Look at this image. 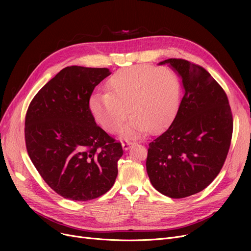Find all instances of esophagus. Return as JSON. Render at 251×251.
Listing matches in <instances>:
<instances>
[{
    "instance_id": "34e87169",
    "label": "esophagus",
    "mask_w": 251,
    "mask_h": 251,
    "mask_svg": "<svg viewBox=\"0 0 251 251\" xmlns=\"http://www.w3.org/2000/svg\"><path fill=\"white\" fill-rule=\"evenodd\" d=\"M133 144H135V141L133 139H126L122 142V148H123V150L128 151L131 147L133 146Z\"/></svg>"
}]
</instances>
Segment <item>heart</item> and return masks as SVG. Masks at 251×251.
I'll return each mask as SVG.
<instances>
[{
    "label": "heart",
    "mask_w": 251,
    "mask_h": 251,
    "mask_svg": "<svg viewBox=\"0 0 251 251\" xmlns=\"http://www.w3.org/2000/svg\"><path fill=\"white\" fill-rule=\"evenodd\" d=\"M108 92L97 91L89 99L96 121L115 132L129 113L130 120L121 129L123 136L142 133L166 125L179 100L177 75L169 68L140 65L116 72L107 84Z\"/></svg>",
    "instance_id": "obj_1"
}]
</instances>
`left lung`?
<instances>
[{"instance_id":"obj_1","label":"left lung","mask_w":251,"mask_h":251,"mask_svg":"<svg viewBox=\"0 0 251 251\" xmlns=\"http://www.w3.org/2000/svg\"><path fill=\"white\" fill-rule=\"evenodd\" d=\"M181 78L184 95L173 122L149 144L147 172L152 186L172 199L199 193L225 163L233 131L228 98L205 69L182 59H168Z\"/></svg>"}]
</instances>
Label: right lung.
Returning <instances> with one entry per match:
<instances>
[{
	"label": "right lung",
	"mask_w": 251,
	"mask_h": 251,
	"mask_svg": "<svg viewBox=\"0 0 251 251\" xmlns=\"http://www.w3.org/2000/svg\"><path fill=\"white\" fill-rule=\"evenodd\" d=\"M110 74L108 68L66 67L37 92L26 113L30 160L65 199H97L117 178L122 146L97 125L89 109L92 91Z\"/></svg>",
	"instance_id": "add662e5"
}]
</instances>
